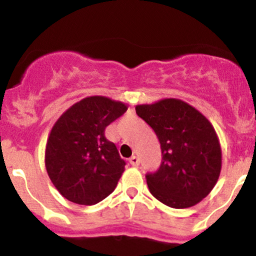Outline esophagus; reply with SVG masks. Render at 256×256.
Listing matches in <instances>:
<instances>
[{
  "instance_id": "esophagus-1",
  "label": "esophagus",
  "mask_w": 256,
  "mask_h": 256,
  "mask_svg": "<svg viewBox=\"0 0 256 256\" xmlns=\"http://www.w3.org/2000/svg\"><path fill=\"white\" fill-rule=\"evenodd\" d=\"M130 164H132V166H138V164H140V160H138V156H132L130 158Z\"/></svg>"
}]
</instances>
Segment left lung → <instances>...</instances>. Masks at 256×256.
<instances>
[{"mask_svg":"<svg viewBox=\"0 0 256 256\" xmlns=\"http://www.w3.org/2000/svg\"><path fill=\"white\" fill-rule=\"evenodd\" d=\"M136 114L156 132L162 162L146 180L151 194L171 208H190L213 190L222 170V148L213 125L180 99L136 105Z\"/></svg>","mask_w":256,"mask_h":256,"instance_id":"left-lung-1","label":"left lung"}]
</instances>
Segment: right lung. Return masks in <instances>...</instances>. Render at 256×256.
<instances>
[{
	"label": "right lung",
	"instance_id": "add662e5",
	"mask_svg": "<svg viewBox=\"0 0 256 256\" xmlns=\"http://www.w3.org/2000/svg\"><path fill=\"white\" fill-rule=\"evenodd\" d=\"M126 110L124 102L96 95L72 105L56 121L44 160L52 183L64 198L92 206L114 192L126 164L105 138V128Z\"/></svg>",
	"mask_w": 256,
	"mask_h": 256
}]
</instances>
